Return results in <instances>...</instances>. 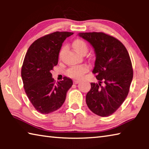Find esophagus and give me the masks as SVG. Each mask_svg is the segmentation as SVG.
Instances as JSON below:
<instances>
[{
	"label": "esophagus",
	"instance_id": "1",
	"mask_svg": "<svg viewBox=\"0 0 149 149\" xmlns=\"http://www.w3.org/2000/svg\"><path fill=\"white\" fill-rule=\"evenodd\" d=\"M79 82H80V81H79V80H74V84H79Z\"/></svg>",
	"mask_w": 149,
	"mask_h": 149
}]
</instances>
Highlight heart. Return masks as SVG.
Masks as SVG:
<instances>
[{
  "label": "heart",
  "mask_w": 149,
  "mask_h": 149,
  "mask_svg": "<svg viewBox=\"0 0 149 149\" xmlns=\"http://www.w3.org/2000/svg\"><path fill=\"white\" fill-rule=\"evenodd\" d=\"M73 47L75 51L80 54L81 52L87 50V45L86 42L83 41L81 39H75L73 42ZM63 52V49H61L60 52V56H61ZM87 67L85 65H75L70 68L68 70L67 74L68 76L74 77V78H80L83 76L85 72L87 71Z\"/></svg>",
  "instance_id": "1"
}]
</instances>
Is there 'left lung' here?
<instances>
[{
	"label": "left lung",
	"mask_w": 149,
	"mask_h": 149,
	"mask_svg": "<svg viewBox=\"0 0 149 149\" xmlns=\"http://www.w3.org/2000/svg\"><path fill=\"white\" fill-rule=\"evenodd\" d=\"M78 35L91 45L96 56L93 73L99 83H91L87 105L95 114L109 116L129 93L133 75L129 53L119 40L104 33H79Z\"/></svg>",
	"instance_id": "obj_1"
}]
</instances>
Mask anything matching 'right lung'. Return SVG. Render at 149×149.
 <instances>
[{
  "mask_svg": "<svg viewBox=\"0 0 149 149\" xmlns=\"http://www.w3.org/2000/svg\"><path fill=\"white\" fill-rule=\"evenodd\" d=\"M74 33L56 31L35 41L29 47L22 68L26 95L41 114H49L62 107L72 86L70 78L55 84L50 71L56 65L63 42Z\"/></svg>",
  "mask_w": 149,
  "mask_h": 149,
  "instance_id": "1",
  "label": "right lung"
}]
</instances>
